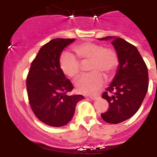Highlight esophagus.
Listing matches in <instances>:
<instances>
[{
    "label": "esophagus",
    "mask_w": 157,
    "mask_h": 157,
    "mask_svg": "<svg viewBox=\"0 0 157 157\" xmlns=\"http://www.w3.org/2000/svg\"><path fill=\"white\" fill-rule=\"evenodd\" d=\"M90 98L91 100H93V101H95V100H98V97H90Z\"/></svg>",
    "instance_id": "34e87169"
}]
</instances>
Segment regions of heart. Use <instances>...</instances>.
I'll return each mask as SVG.
<instances>
[{"mask_svg": "<svg viewBox=\"0 0 157 157\" xmlns=\"http://www.w3.org/2000/svg\"><path fill=\"white\" fill-rule=\"evenodd\" d=\"M73 50L81 62L90 60L89 71H93L80 77L75 82V87L79 93L86 95L98 94L105 82L102 73L112 74L116 69L119 59L112 48L103 47L100 44L85 42L73 47ZM59 67L62 71L71 78H75L81 71V63L75 56L63 52L59 57Z\"/></svg>", "mask_w": 157, "mask_h": 157, "instance_id": "heart-1", "label": "heart"}]
</instances>
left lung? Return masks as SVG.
Returning a JSON list of instances; mask_svg holds the SVG:
<instances>
[{"mask_svg":"<svg viewBox=\"0 0 157 157\" xmlns=\"http://www.w3.org/2000/svg\"><path fill=\"white\" fill-rule=\"evenodd\" d=\"M99 40H112L119 59L116 75L102 95L109 109L101 114L105 122L116 124L132 117L141 107L149 86L148 69L138 48L123 38L108 36Z\"/></svg>","mask_w":157,"mask_h":157,"instance_id":"1","label":"left lung"}]
</instances>
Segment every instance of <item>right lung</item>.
<instances>
[{"label":"right lung","mask_w":157,"mask_h":157,"mask_svg":"<svg viewBox=\"0 0 157 157\" xmlns=\"http://www.w3.org/2000/svg\"><path fill=\"white\" fill-rule=\"evenodd\" d=\"M75 40L56 38L43 45L27 75V94L32 110L38 120L51 127L67 124L77 103L84 99L82 95L67 94L74 87L59 67L62 52Z\"/></svg>","instance_id":"add662e5"}]
</instances>
